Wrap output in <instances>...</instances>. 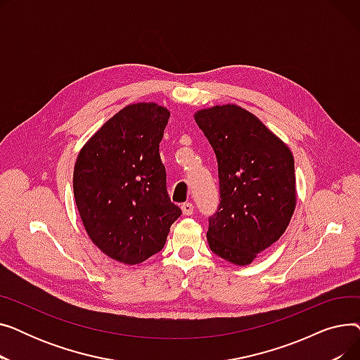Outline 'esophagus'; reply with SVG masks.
Wrapping results in <instances>:
<instances>
[{"instance_id": "34e87169", "label": "esophagus", "mask_w": 360, "mask_h": 360, "mask_svg": "<svg viewBox=\"0 0 360 360\" xmlns=\"http://www.w3.org/2000/svg\"><path fill=\"white\" fill-rule=\"evenodd\" d=\"M181 210H182V213L185 214V216H191L193 213H194V205H193V202H184L182 205H181Z\"/></svg>"}]
</instances>
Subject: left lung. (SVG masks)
<instances>
[{"instance_id":"8db88e82","label":"left lung","mask_w":360,"mask_h":360,"mask_svg":"<svg viewBox=\"0 0 360 360\" xmlns=\"http://www.w3.org/2000/svg\"><path fill=\"white\" fill-rule=\"evenodd\" d=\"M194 118L219 167L220 202L209 217L207 240L216 255L248 266L289 226L296 207L293 155L238 105L201 109Z\"/></svg>"}]
</instances>
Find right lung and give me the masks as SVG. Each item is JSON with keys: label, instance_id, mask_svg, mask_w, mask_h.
<instances>
[{"label": "right lung", "instance_id": "obj_1", "mask_svg": "<svg viewBox=\"0 0 360 360\" xmlns=\"http://www.w3.org/2000/svg\"><path fill=\"white\" fill-rule=\"evenodd\" d=\"M169 115L158 103L125 106L84 144L74 165V198L89 238L129 266L162 251L182 214L170 202L159 155Z\"/></svg>", "mask_w": 360, "mask_h": 360}]
</instances>
